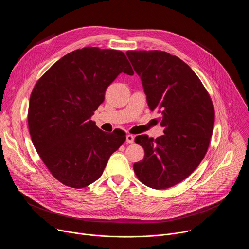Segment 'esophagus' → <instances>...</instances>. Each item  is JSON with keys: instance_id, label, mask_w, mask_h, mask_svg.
Listing matches in <instances>:
<instances>
[{"instance_id": "obj_1", "label": "esophagus", "mask_w": 249, "mask_h": 249, "mask_svg": "<svg viewBox=\"0 0 249 249\" xmlns=\"http://www.w3.org/2000/svg\"><path fill=\"white\" fill-rule=\"evenodd\" d=\"M126 142L128 144H133L134 143V136L133 135H127L126 136Z\"/></svg>"}]
</instances>
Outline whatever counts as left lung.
<instances>
[{
    "mask_svg": "<svg viewBox=\"0 0 249 249\" xmlns=\"http://www.w3.org/2000/svg\"><path fill=\"white\" fill-rule=\"evenodd\" d=\"M141 78L149 108L161 113L164 135H139L145 157L133 165L139 180L154 189L180 183L204 159L215 122L212 100L193 70L163 51H127Z\"/></svg>",
    "mask_w": 249,
    "mask_h": 249,
    "instance_id": "1",
    "label": "left lung"
}]
</instances>
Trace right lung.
<instances>
[{"mask_svg":"<svg viewBox=\"0 0 249 249\" xmlns=\"http://www.w3.org/2000/svg\"><path fill=\"white\" fill-rule=\"evenodd\" d=\"M121 73L134 74L122 51L85 47L62 57L35 85L28 107L31 141L61 183H93L125 142V132H103L91 120Z\"/></svg>","mask_w":249,"mask_h":249,"instance_id":"obj_1","label":"right lung"}]
</instances>
